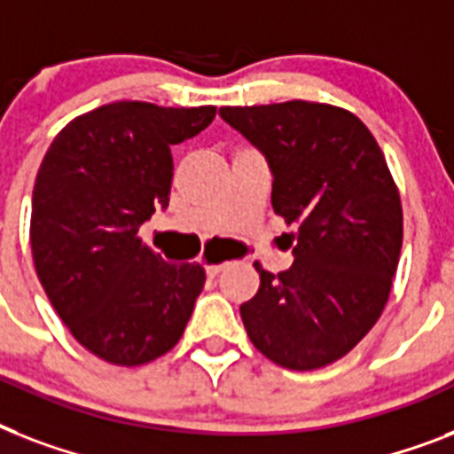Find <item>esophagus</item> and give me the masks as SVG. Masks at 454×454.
<instances>
[{"label":"esophagus","mask_w":454,"mask_h":454,"mask_svg":"<svg viewBox=\"0 0 454 454\" xmlns=\"http://www.w3.org/2000/svg\"><path fill=\"white\" fill-rule=\"evenodd\" d=\"M226 266H228V262H221V263H209V266H207V276H209V278L219 276L221 270L226 269Z\"/></svg>","instance_id":"obj_1"}]
</instances>
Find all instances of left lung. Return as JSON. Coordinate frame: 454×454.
Wrapping results in <instances>:
<instances>
[{
  "label": "left lung",
  "mask_w": 454,
  "mask_h": 454,
  "mask_svg": "<svg viewBox=\"0 0 454 454\" xmlns=\"http://www.w3.org/2000/svg\"><path fill=\"white\" fill-rule=\"evenodd\" d=\"M273 174L270 205L297 223L294 263L256 266L240 306L252 344L287 370L344 358L387 306L403 247V209L384 153L348 110L325 103L221 108Z\"/></svg>",
  "instance_id": "left-lung-1"
}]
</instances>
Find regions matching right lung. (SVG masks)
<instances>
[{"label": "right lung", "mask_w": 454, "mask_h": 454, "mask_svg": "<svg viewBox=\"0 0 454 454\" xmlns=\"http://www.w3.org/2000/svg\"><path fill=\"white\" fill-rule=\"evenodd\" d=\"M216 108L120 101L53 138L32 191V259L46 297L87 351L144 365L176 346L205 287L198 263H167L138 226L169 205L174 160Z\"/></svg>", "instance_id": "1"}]
</instances>
